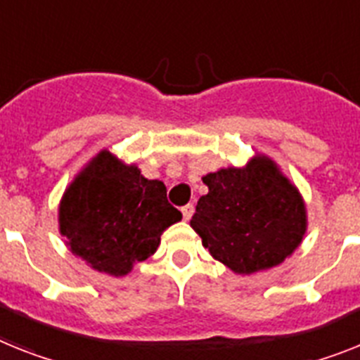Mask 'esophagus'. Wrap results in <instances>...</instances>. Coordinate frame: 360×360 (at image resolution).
<instances>
[{
  "instance_id": "1",
  "label": "esophagus",
  "mask_w": 360,
  "mask_h": 360,
  "mask_svg": "<svg viewBox=\"0 0 360 360\" xmlns=\"http://www.w3.org/2000/svg\"><path fill=\"white\" fill-rule=\"evenodd\" d=\"M181 212H183V217L188 221L190 217H192V214H194V205H185V207L181 208Z\"/></svg>"
}]
</instances>
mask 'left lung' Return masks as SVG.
I'll return each mask as SVG.
<instances>
[{"instance_id": "obj_1", "label": "left lung", "mask_w": 360, "mask_h": 360, "mask_svg": "<svg viewBox=\"0 0 360 360\" xmlns=\"http://www.w3.org/2000/svg\"><path fill=\"white\" fill-rule=\"evenodd\" d=\"M190 226L203 247L238 274L276 267L306 234V205L276 162L256 155L245 168L207 174Z\"/></svg>"}]
</instances>
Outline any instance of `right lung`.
<instances>
[{"label": "right lung", "instance_id": "1", "mask_svg": "<svg viewBox=\"0 0 360 360\" xmlns=\"http://www.w3.org/2000/svg\"><path fill=\"white\" fill-rule=\"evenodd\" d=\"M181 217L162 181L146 179L108 150L72 179L58 208L60 234L72 255L111 276H124L150 258L162 232Z\"/></svg>", "mask_w": 360, "mask_h": 360}]
</instances>
